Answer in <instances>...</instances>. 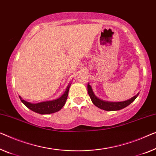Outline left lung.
<instances>
[{
    "label": "left lung",
    "instance_id": "obj_1",
    "mask_svg": "<svg viewBox=\"0 0 156 156\" xmlns=\"http://www.w3.org/2000/svg\"><path fill=\"white\" fill-rule=\"evenodd\" d=\"M87 92L89 94V96L91 99L92 103L94 104L97 107H98L101 109L105 111H118L120 110V109L124 108L129 105L132 102H133L135 99L137 97L139 93L137 94L132 97L131 99H128V100L124 101H120V102H112V101H104L102 99H99L97 97L96 95L94 94V93L93 92L92 87L90 85L89 83L87 84Z\"/></svg>",
    "mask_w": 156,
    "mask_h": 156
}]
</instances>
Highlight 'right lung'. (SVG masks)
<instances>
[{
	"label": "right lung",
	"mask_w": 156,
	"mask_h": 156,
	"mask_svg": "<svg viewBox=\"0 0 156 156\" xmlns=\"http://www.w3.org/2000/svg\"><path fill=\"white\" fill-rule=\"evenodd\" d=\"M70 85L71 84H69L68 87L66 89V91L64 92V94L59 98L52 101H43L40 102V103L32 104L24 100L20 96L19 97H20V100L22 101V103L27 108L31 109V111L36 113H40V114H50V113L57 112V111L61 110L62 108L64 106L69 94V87H70Z\"/></svg>",
	"instance_id": "right-lung-1"
}]
</instances>
